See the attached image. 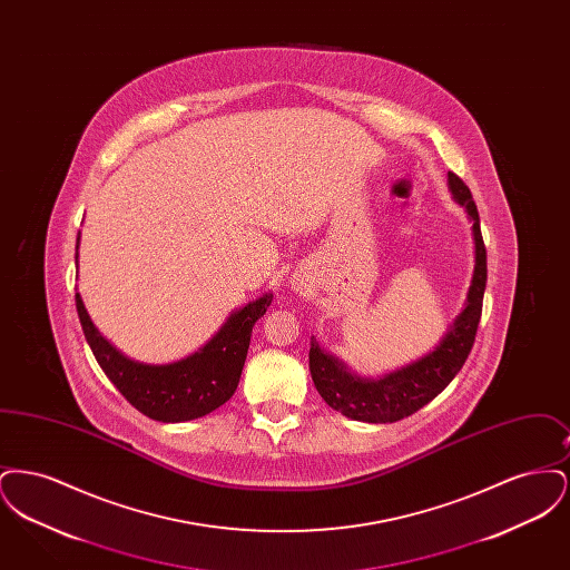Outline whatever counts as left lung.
<instances>
[{"instance_id":"left-lung-1","label":"left lung","mask_w":570,"mask_h":570,"mask_svg":"<svg viewBox=\"0 0 570 570\" xmlns=\"http://www.w3.org/2000/svg\"><path fill=\"white\" fill-rule=\"evenodd\" d=\"M453 198L465 207L472 219L474 235V273L468 297L455 323L444 333L434 351L406 367H400L380 379H361L342 361L325 353L312 337L309 372L328 406L344 416L363 423H395L430 404L449 382L458 376L474 346V335L483 312V295L488 284V249L481 235V219L470 188L455 173H449Z\"/></svg>"}]
</instances>
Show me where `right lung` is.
<instances>
[{
    "mask_svg": "<svg viewBox=\"0 0 570 570\" xmlns=\"http://www.w3.org/2000/svg\"><path fill=\"white\" fill-rule=\"evenodd\" d=\"M75 298L85 340L119 393L154 421L181 423L205 416L233 397L242 379L252 328L265 316L273 295H263L233 312L200 351L168 365H147L124 356L94 326L81 295L77 293Z\"/></svg>",
    "mask_w": 570,
    "mask_h": 570,
    "instance_id": "right-lung-1",
    "label": "right lung"
}]
</instances>
